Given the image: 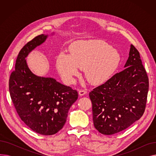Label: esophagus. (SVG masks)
Here are the masks:
<instances>
[{
  "label": "esophagus",
  "mask_w": 156,
  "mask_h": 156,
  "mask_svg": "<svg viewBox=\"0 0 156 156\" xmlns=\"http://www.w3.org/2000/svg\"><path fill=\"white\" fill-rule=\"evenodd\" d=\"M87 93V92L86 90H80L78 92V94L80 96H83L84 95H85Z\"/></svg>",
  "instance_id": "1"
}]
</instances>
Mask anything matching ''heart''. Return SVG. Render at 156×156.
Returning <instances> with one entry per match:
<instances>
[{
  "mask_svg": "<svg viewBox=\"0 0 156 156\" xmlns=\"http://www.w3.org/2000/svg\"><path fill=\"white\" fill-rule=\"evenodd\" d=\"M69 54L60 53L56 59V67L61 76L68 82L85 69V76L93 85L106 82L118 69L120 54L108 43L101 40H82L73 43Z\"/></svg>",
  "mask_w": 156,
  "mask_h": 156,
  "instance_id": "heart-1",
  "label": "heart"
}]
</instances>
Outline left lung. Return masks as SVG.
I'll return each instance as SVG.
<instances>
[{
  "label": "left lung",
  "instance_id": "8db88e82",
  "mask_svg": "<svg viewBox=\"0 0 156 156\" xmlns=\"http://www.w3.org/2000/svg\"><path fill=\"white\" fill-rule=\"evenodd\" d=\"M125 68L89 94L94 126L104 135L126 129L142 116L145 109L149 78L132 44Z\"/></svg>",
  "mask_w": 156,
  "mask_h": 156
}]
</instances>
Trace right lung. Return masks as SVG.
<instances>
[{
  "instance_id": "1",
  "label": "right lung",
  "mask_w": 156,
  "mask_h": 156,
  "mask_svg": "<svg viewBox=\"0 0 156 156\" xmlns=\"http://www.w3.org/2000/svg\"><path fill=\"white\" fill-rule=\"evenodd\" d=\"M48 37L38 35L21 48L9 82L11 99L20 118L33 131L44 135L55 134L62 128L78 97L71 87L53 78L37 76L29 68L27 57Z\"/></svg>"
}]
</instances>
